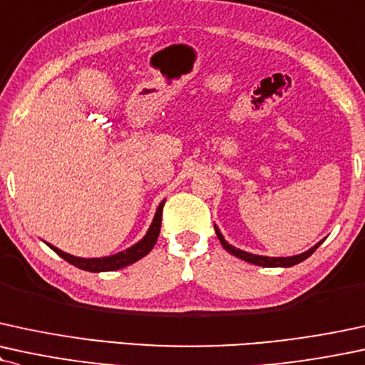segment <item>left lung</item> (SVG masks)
Segmentation results:
<instances>
[{
    "label": "left lung",
    "mask_w": 365,
    "mask_h": 365,
    "mask_svg": "<svg viewBox=\"0 0 365 365\" xmlns=\"http://www.w3.org/2000/svg\"><path fill=\"white\" fill-rule=\"evenodd\" d=\"M214 230H216V235L219 241H221V245L225 247L226 252H230L231 255H235V257L241 258V260L248 262V263H253V265H258V267H284V269H287V267H292V265H297V263L304 262L306 258H309L311 255L316 252V248L322 245V241L319 243H316L314 247H311L309 250H306V252H302L299 255H292V257H265V255H255V253H248L245 252V250H240L236 247H232V245L227 243L225 240V236H222V232L219 231V227L214 225Z\"/></svg>",
    "instance_id": "1"
}]
</instances>
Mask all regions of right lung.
I'll list each match as a JSON object with an SVG mask.
<instances>
[{"mask_svg":"<svg viewBox=\"0 0 365 365\" xmlns=\"http://www.w3.org/2000/svg\"><path fill=\"white\" fill-rule=\"evenodd\" d=\"M163 205H165V200L160 202V205H158L151 226H149L146 235L143 236V240H139L138 243L124 250V252L108 255V257H102V258H81V257H74V255L66 253L63 250L56 248L54 245L51 243H46V245L51 250H54L61 258H64L66 262H69L71 265L78 267V269L81 270L95 272V274H98V272H113L118 269H124V267L130 265V263L138 262L143 257H146V255L153 250V247L156 245V240L158 236H160V230H161V214H163Z\"/></svg>","mask_w":365,"mask_h":365,"instance_id":"add662e5","label":"right lung"}]
</instances>
